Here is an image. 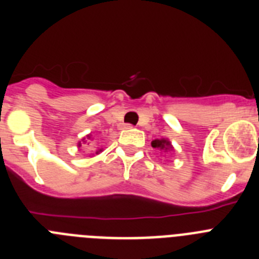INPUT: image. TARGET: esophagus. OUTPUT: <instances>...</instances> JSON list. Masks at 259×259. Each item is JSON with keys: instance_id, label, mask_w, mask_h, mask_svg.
Wrapping results in <instances>:
<instances>
[{"instance_id": "34e87169", "label": "esophagus", "mask_w": 259, "mask_h": 259, "mask_svg": "<svg viewBox=\"0 0 259 259\" xmlns=\"http://www.w3.org/2000/svg\"><path fill=\"white\" fill-rule=\"evenodd\" d=\"M123 128H125V130H130V128H132V124H124V127Z\"/></svg>"}]
</instances>
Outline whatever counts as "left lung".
Instances as JSON below:
<instances>
[{
    "label": "left lung",
    "instance_id": "obj_1",
    "mask_svg": "<svg viewBox=\"0 0 259 259\" xmlns=\"http://www.w3.org/2000/svg\"><path fill=\"white\" fill-rule=\"evenodd\" d=\"M152 146L153 148H157V149H161V150L171 149V144L167 140H164V139H162V140H154L152 143Z\"/></svg>",
    "mask_w": 259,
    "mask_h": 259
}]
</instances>
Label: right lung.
<instances>
[{"mask_svg": "<svg viewBox=\"0 0 259 259\" xmlns=\"http://www.w3.org/2000/svg\"><path fill=\"white\" fill-rule=\"evenodd\" d=\"M79 145H81V144H79Z\"/></svg>", "mask_w": 259, "mask_h": 259, "instance_id": "1", "label": "right lung"}]
</instances>
